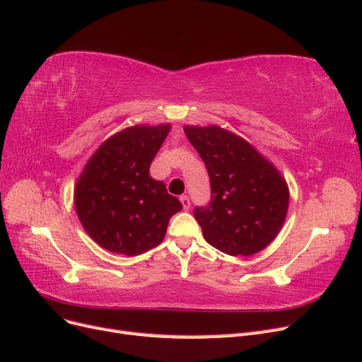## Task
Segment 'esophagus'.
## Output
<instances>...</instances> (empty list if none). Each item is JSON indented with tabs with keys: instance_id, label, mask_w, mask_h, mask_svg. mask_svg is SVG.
I'll return each instance as SVG.
<instances>
[{
	"instance_id": "34e87169",
	"label": "esophagus",
	"mask_w": 362,
	"mask_h": 362,
	"mask_svg": "<svg viewBox=\"0 0 362 362\" xmlns=\"http://www.w3.org/2000/svg\"><path fill=\"white\" fill-rule=\"evenodd\" d=\"M180 201H181V204H182L184 210H189V208H190V199H189V196H185V194L181 196Z\"/></svg>"
}]
</instances>
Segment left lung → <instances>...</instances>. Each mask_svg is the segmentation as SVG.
<instances>
[{
  "mask_svg": "<svg viewBox=\"0 0 362 362\" xmlns=\"http://www.w3.org/2000/svg\"><path fill=\"white\" fill-rule=\"evenodd\" d=\"M210 177L211 201L194 208L204 238L228 255H254L278 235L288 210L279 172L242 137L211 127H185Z\"/></svg>",
  "mask_w": 362,
  "mask_h": 362,
  "instance_id": "obj_1",
  "label": "left lung"
}]
</instances>
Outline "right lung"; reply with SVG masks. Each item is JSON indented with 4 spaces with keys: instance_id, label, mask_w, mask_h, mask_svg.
Segmentation results:
<instances>
[{
    "instance_id": "1",
    "label": "right lung",
    "mask_w": 362,
    "mask_h": 362,
    "mask_svg": "<svg viewBox=\"0 0 362 362\" xmlns=\"http://www.w3.org/2000/svg\"><path fill=\"white\" fill-rule=\"evenodd\" d=\"M170 125L129 127L98 148L76 181L75 210L101 247L128 257L158 246L182 205L149 177Z\"/></svg>"
}]
</instances>
